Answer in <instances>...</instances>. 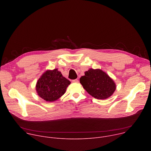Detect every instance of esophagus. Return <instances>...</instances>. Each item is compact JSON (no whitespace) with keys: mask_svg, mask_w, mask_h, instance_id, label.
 Segmentation results:
<instances>
[{"mask_svg":"<svg viewBox=\"0 0 151 151\" xmlns=\"http://www.w3.org/2000/svg\"><path fill=\"white\" fill-rule=\"evenodd\" d=\"M72 82H73V83H78L79 81H78V80L77 79H76L72 80Z\"/></svg>","mask_w":151,"mask_h":151,"instance_id":"34e87169","label":"esophagus"}]
</instances>
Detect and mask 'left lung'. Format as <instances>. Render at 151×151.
I'll list each match as a JSON object with an SVG mask.
<instances>
[{"label": "left lung", "instance_id": "8db88e82", "mask_svg": "<svg viewBox=\"0 0 151 151\" xmlns=\"http://www.w3.org/2000/svg\"><path fill=\"white\" fill-rule=\"evenodd\" d=\"M80 83L83 88L93 97L104 100L111 97L116 90L114 81L101 69H90L81 77Z\"/></svg>", "mask_w": 151, "mask_h": 151}]
</instances>
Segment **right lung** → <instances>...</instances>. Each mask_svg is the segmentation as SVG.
<instances>
[{
  "label": "right lung",
  "instance_id": "right-lung-1",
  "mask_svg": "<svg viewBox=\"0 0 151 151\" xmlns=\"http://www.w3.org/2000/svg\"><path fill=\"white\" fill-rule=\"evenodd\" d=\"M70 81L64 78L57 69L47 70L36 82L37 95L47 101H55L66 93Z\"/></svg>",
  "mask_w": 151,
  "mask_h": 151
}]
</instances>
